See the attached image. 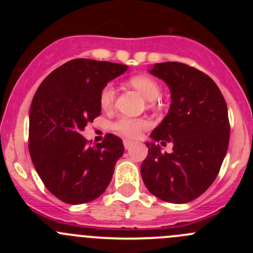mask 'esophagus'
<instances>
[{
    "label": "esophagus",
    "instance_id": "1",
    "mask_svg": "<svg viewBox=\"0 0 253 253\" xmlns=\"http://www.w3.org/2000/svg\"><path fill=\"white\" fill-rule=\"evenodd\" d=\"M124 145H125V149H131V147L133 145V142L129 141V139H125Z\"/></svg>",
    "mask_w": 253,
    "mask_h": 253
}]
</instances>
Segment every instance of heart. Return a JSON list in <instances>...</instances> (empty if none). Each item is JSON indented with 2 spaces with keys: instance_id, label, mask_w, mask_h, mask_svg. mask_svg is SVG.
Here are the masks:
<instances>
[{
  "instance_id": "heart-1",
  "label": "heart",
  "mask_w": 253,
  "mask_h": 253,
  "mask_svg": "<svg viewBox=\"0 0 253 253\" xmlns=\"http://www.w3.org/2000/svg\"><path fill=\"white\" fill-rule=\"evenodd\" d=\"M129 84L133 88H136L148 101H155L157 99H159L160 93H162V89H160L158 82L149 76H134L129 79ZM115 96H116V90H115V86L112 84H106L101 89L99 101H100V106L104 110H109L112 108ZM147 126L148 122L144 120H133L128 119V117H121L114 124V128L116 131H119L120 133L126 137H132V138L138 136L139 132Z\"/></svg>"
}]
</instances>
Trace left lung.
Returning a JSON list of instances; mask_svg holds the SVG:
<instances>
[{
    "label": "left lung",
    "instance_id": "1",
    "mask_svg": "<svg viewBox=\"0 0 253 253\" xmlns=\"http://www.w3.org/2000/svg\"><path fill=\"white\" fill-rule=\"evenodd\" d=\"M149 73L167 83L171 104L150 133L152 141L145 142L143 182L165 202H191L208 190L225 158L230 137L226 103L213 79L185 63H155ZM157 141H171L173 153H163Z\"/></svg>",
    "mask_w": 253,
    "mask_h": 253
}]
</instances>
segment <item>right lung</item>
Returning <instances> with one entry per match:
<instances>
[{"instance_id": "add662e5", "label": "right lung", "mask_w": 253, "mask_h": 253, "mask_svg": "<svg viewBox=\"0 0 253 253\" xmlns=\"http://www.w3.org/2000/svg\"><path fill=\"white\" fill-rule=\"evenodd\" d=\"M128 68L106 61L76 58L50 73L38 88L29 111V153L38 175L55 197L81 205L103 195L122 139L109 133L94 147L82 136L101 112V89Z\"/></svg>"}]
</instances>
